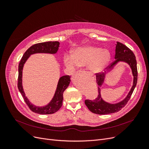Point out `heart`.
Wrapping results in <instances>:
<instances>
[{"instance_id": "1", "label": "heart", "mask_w": 149, "mask_h": 149, "mask_svg": "<svg viewBox=\"0 0 149 149\" xmlns=\"http://www.w3.org/2000/svg\"><path fill=\"white\" fill-rule=\"evenodd\" d=\"M111 60V53L101 47L85 45L76 48L73 55L66 53L64 63L68 68L75 69L78 66H88L93 73H100L104 70Z\"/></svg>"}]
</instances>
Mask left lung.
I'll list each match as a JSON object with an SVG mask.
<instances>
[{
  "mask_svg": "<svg viewBox=\"0 0 149 149\" xmlns=\"http://www.w3.org/2000/svg\"><path fill=\"white\" fill-rule=\"evenodd\" d=\"M116 45L115 61L112 63L105 73L96 74V83L98 85V96L94 100H85V104L89 110L94 114L104 115L118 112L124 107L131 96L136 86L137 82V61L134 53L124 45V44L117 42ZM120 62L127 63L131 68L134 77L133 86L128 94L123 100L119 103L111 104L106 102L102 98L100 94V87L104 82L106 74L114 68V67Z\"/></svg>",
  "mask_w": 149,
  "mask_h": 149,
  "instance_id": "8db88e82",
  "label": "left lung"
}]
</instances>
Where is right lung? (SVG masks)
Instances as JSON below:
<instances>
[{"label": "right lung", "instance_id": "obj_1", "mask_svg": "<svg viewBox=\"0 0 149 149\" xmlns=\"http://www.w3.org/2000/svg\"><path fill=\"white\" fill-rule=\"evenodd\" d=\"M59 47L60 42H46L35 44L25 52L19 65L18 89L30 110L35 113L39 114H51L55 113L60 109L63 100V94L65 89L68 87L71 81V77L68 75L63 76L60 77L58 80L55 94L50 102L44 106H37L30 102L29 99L25 96L23 86H22V71H23L24 66L30 55L36 53L55 54L57 53Z\"/></svg>", "mask_w": 149, "mask_h": 149}]
</instances>
